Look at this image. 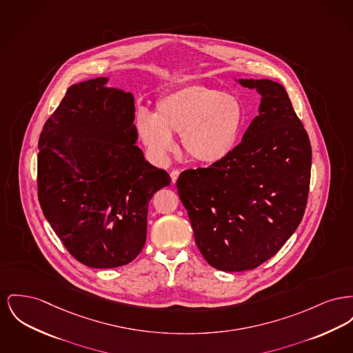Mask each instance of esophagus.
<instances>
[{
  "label": "esophagus",
  "instance_id": "obj_1",
  "mask_svg": "<svg viewBox=\"0 0 353 353\" xmlns=\"http://www.w3.org/2000/svg\"><path fill=\"white\" fill-rule=\"evenodd\" d=\"M179 176H180V170L173 169V170L170 172V179H172V183H173V184H176V181H177V179H179Z\"/></svg>",
  "mask_w": 353,
  "mask_h": 353
}]
</instances>
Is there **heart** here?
<instances>
[{
  "label": "heart",
  "mask_w": 353,
  "mask_h": 353,
  "mask_svg": "<svg viewBox=\"0 0 353 353\" xmlns=\"http://www.w3.org/2000/svg\"><path fill=\"white\" fill-rule=\"evenodd\" d=\"M245 120L244 105L233 93L205 85H185L161 96L154 114L140 110L134 125L153 161L165 163L177 148L172 134H181L188 157L212 165L233 153Z\"/></svg>",
  "instance_id": "1"
}]
</instances>
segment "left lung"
<instances>
[{"label":"left lung","mask_w":353,"mask_h":353,"mask_svg":"<svg viewBox=\"0 0 353 353\" xmlns=\"http://www.w3.org/2000/svg\"><path fill=\"white\" fill-rule=\"evenodd\" d=\"M239 83L261 94L259 116L228 159L177 180L197 248L224 272L254 270L281 249L303 220L311 181L310 137L284 86Z\"/></svg>","instance_id":"8db88e82"}]
</instances>
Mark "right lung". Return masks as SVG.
<instances>
[{
  "mask_svg": "<svg viewBox=\"0 0 353 353\" xmlns=\"http://www.w3.org/2000/svg\"><path fill=\"white\" fill-rule=\"evenodd\" d=\"M106 77L72 85L42 128L37 188L45 219L90 268H116L144 248L153 194L170 184L136 144L134 99Z\"/></svg>",
  "mask_w": 353,
  "mask_h": 353,
  "instance_id": "add662e5",
  "label": "right lung"
}]
</instances>
